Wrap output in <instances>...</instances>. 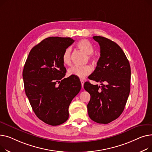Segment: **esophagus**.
I'll return each instance as SVG.
<instances>
[{"instance_id": "1", "label": "esophagus", "mask_w": 152, "mask_h": 152, "mask_svg": "<svg viewBox=\"0 0 152 152\" xmlns=\"http://www.w3.org/2000/svg\"><path fill=\"white\" fill-rule=\"evenodd\" d=\"M80 82H81V84H82V87L83 88V85H84V81L83 80H80Z\"/></svg>"}]
</instances>
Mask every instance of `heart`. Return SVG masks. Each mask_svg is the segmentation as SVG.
Instances as JSON below:
<instances>
[{"mask_svg":"<svg viewBox=\"0 0 152 152\" xmlns=\"http://www.w3.org/2000/svg\"><path fill=\"white\" fill-rule=\"evenodd\" d=\"M77 47L85 54L88 55V59L92 62H95V59L91 55L94 51V48L90 42L87 39H82L78 42L77 44ZM71 48H67L62 54V60L64 64L66 66H70L72 64V58H71ZM92 68L91 66L86 65L83 66H73L68 70L69 75H74L80 78H84L92 72Z\"/></svg>","mask_w":152,"mask_h":152,"instance_id":"obj_1","label":"heart"}]
</instances>
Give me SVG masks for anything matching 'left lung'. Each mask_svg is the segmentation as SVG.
Instances as JSON below:
<instances>
[{
    "mask_svg": "<svg viewBox=\"0 0 152 152\" xmlns=\"http://www.w3.org/2000/svg\"><path fill=\"white\" fill-rule=\"evenodd\" d=\"M93 38L99 44L101 56L89 79L101 83V86L85 83V90L91 96L88 113L94 121L107 124L118 118L126 105L130 92L131 67L118 45L101 36Z\"/></svg>",
    "mask_w": 152,
    "mask_h": 152,
    "instance_id": "8db88e82",
    "label": "left lung"
}]
</instances>
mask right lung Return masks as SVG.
Here are the masks:
<instances>
[{
    "label": "right lung",
    "instance_id": "right-lung-1",
    "mask_svg": "<svg viewBox=\"0 0 152 152\" xmlns=\"http://www.w3.org/2000/svg\"><path fill=\"white\" fill-rule=\"evenodd\" d=\"M74 41L70 37L46 38L31 49L24 66V90L32 110L51 126L67 120L69 105L81 90L77 78H63L66 69L62 54Z\"/></svg>",
    "mask_w": 152,
    "mask_h": 152
}]
</instances>
